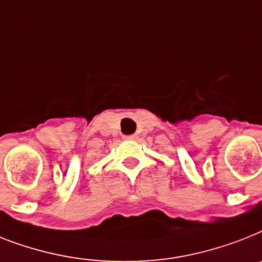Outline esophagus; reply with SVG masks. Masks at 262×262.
Here are the masks:
<instances>
[{"label": "esophagus", "instance_id": "1", "mask_svg": "<svg viewBox=\"0 0 262 262\" xmlns=\"http://www.w3.org/2000/svg\"><path fill=\"white\" fill-rule=\"evenodd\" d=\"M125 140H136L137 138V136L136 135H129V136H125Z\"/></svg>", "mask_w": 262, "mask_h": 262}]
</instances>
